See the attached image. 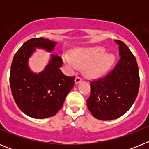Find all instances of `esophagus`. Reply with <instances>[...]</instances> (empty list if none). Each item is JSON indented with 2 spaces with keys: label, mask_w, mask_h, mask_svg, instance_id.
Here are the masks:
<instances>
[{
  "label": "esophagus",
  "mask_w": 149,
  "mask_h": 149,
  "mask_svg": "<svg viewBox=\"0 0 149 149\" xmlns=\"http://www.w3.org/2000/svg\"><path fill=\"white\" fill-rule=\"evenodd\" d=\"M74 81H75V84H79V83H81V81H82V78H81L80 76H77V77H75Z\"/></svg>",
  "instance_id": "1"
}]
</instances>
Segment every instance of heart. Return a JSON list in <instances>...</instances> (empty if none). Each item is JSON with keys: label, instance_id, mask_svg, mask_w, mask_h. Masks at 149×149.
I'll return each mask as SVG.
<instances>
[{"label": "heart", "instance_id": "b5f03b06", "mask_svg": "<svg viewBox=\"0 0 149 149\" xmlns=\"http://www.w3.org/2000/svg\"><path fill=\"white\" fill-rule=\"evenodd\" d=\"M104 50L98 47L78 49L73 52L72 57L64 55L63 61L71 71L78 66H84V72L90 77H98L108 70L113 63L114 56L104 53Z\"/></svg>", "mask_w": 149, "mask_h": 149}]
</instances>
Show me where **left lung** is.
<instances>
[{
    "label": "left lung",
    "mask_w": 149,
    "mask_h": 149,
    "mask_svg": "<svg viewBox=\"0 0 149 149\" xmlns=\"http://www.w3.org/2000/svg\"><path fill=\"white\" fill-rule=\"evenodd\" d=\"M119 45V58L105 77L91 81L90 95L86 101L92 115L100 120L122 116L131 108L139 88V68L136 58L123 42Z\"/></svg>",
    "instance_id": "8db88e82"
}]
</instances>
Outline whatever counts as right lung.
<instances>
[{
	"label": "right lung",
	"mask_w": 149,
	"mask_h": 149,
	"mask_svg": "<svg viewBox=\"0 0 149 149\" xmlns=\"http://www.w3.org/2000/svg\"><path fill=\"white\" fill-rule=\"evenodd\" d=\"M56 42L44 38H33L24 43L12 62L10 84L17 106L34 119L51 117L62 108L75 76L68 77L60 70L61 57L51 55L49 63L39 74L30 71L28 60L35 48L52 51Z\"/></svg>",
	"instance_id": "add662e5"
}]
</instances>
